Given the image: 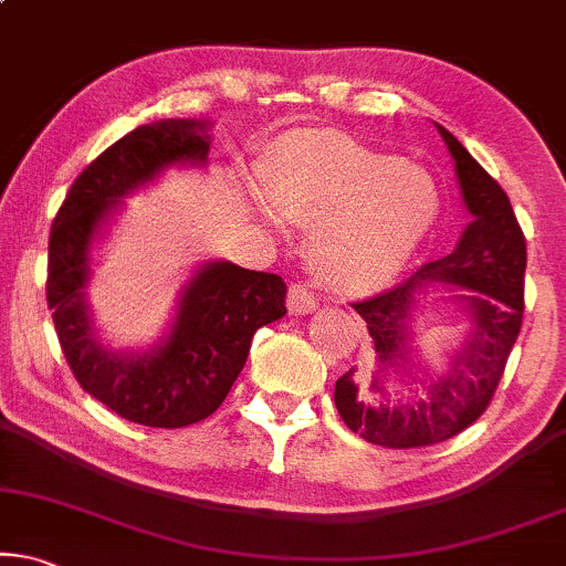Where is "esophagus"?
Masks as SVG:
<instances>
[{
	"instance_id": "34e87169",
	"label": "esophagus",
	"mask_w": 566,
	"mask_h": 566,
	"mask_svg": "<svg viewBox=\"0 0 566 566\" xmlns=\"http://www.w3.org/2000/svg\"><path fill=\"white\" fill-rule=\"evenodd\" d=\"M287 305L295 315H307V313L318 311V297H315L313 292L305 287V284H292L287 292Z\"/></svg>"
}]
</instances>
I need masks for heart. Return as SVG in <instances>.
<instances>
[{
	"instance_id": "1",
	"label": "heart",
	"mask_w": 566,
	"mask_h": 566,
	"mask_svg": "<svg viewBox=\"0 0 566 566\" xmlns=\"http://www.w3.org/2000/svg\"><path fill=\"white\" fill-rule=\"evenodd\" d=\"M248 207L263 228H311V255L342 290L394 282L432 235L442 212L434 176L346 139H297L261 168Z\"/></svg>"
}]
</instances>
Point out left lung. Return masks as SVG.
I'll use <instances>...</instances> for the list:
<instances>
[{"label":"left lung","instance_id":"left-lung-1","mask_svg":"<svg viewBox=\"0 0 566 566\" xmlns=\"http://www.w3.org/2000/svg\"><path fill=\"white\" fill-rule=\"evenodd\" d=\"M455 165L471 222L446 259L429 261L409 282L354 305L375 344L367 386L349 370L336 380L334 401L344 424L382 448H421L473 424L492 401L523 323L525 238L502 186L469 149L434 124ZM434 286H448L443 304L462 315L464 336L442 371L417 366L412 313Z\"/></svg>","mask_w":566,"mask_h":566}]
</instances>
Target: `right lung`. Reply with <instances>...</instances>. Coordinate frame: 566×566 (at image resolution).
I'll return each instance as SVG.
<instances>
[{
  "label": "right lung",
  "mask_w": 566,
  "mask_h": 566,
  "mask_svg": "<svg viewBox=\"0 0 566 566\" xmlns=\"http://www.w3.org/2000/svg\"><path fill=\"white\" fill-rule=\"evenodd\" d=\"M209 147L207 118L137 126L82 170L51 228L46 295L64 357L90 396L134 424L176 429L214 413L245 367L255 331L287 313L282 276L212 259L180 284L155 342L113 346L95 321L87 290L124 199L168 170L207 168Z\"/></svg>",
  "instance_id": "add662e5"
}]
</instances>
